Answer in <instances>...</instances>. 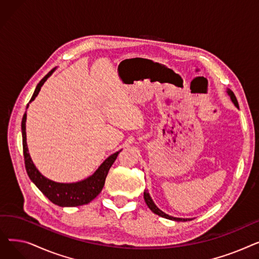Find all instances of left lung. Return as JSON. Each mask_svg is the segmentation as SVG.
<instances>
[{
  "mask_svg": "<svg viewBox=\"0 0 259 259\" xmlns=\"http://www.w3.org/2000/svg\"><path fill=\"white\" fill-rule=\"evenodd\" d=\"M228 93H229V95H230L231 100H232V102L234 103V105L238 108V102H237V100H236L235 94H234L232 91H231V90H229ZM144 199H145V201H146V203H147V206L149 207V209H150L154 214H157V215H159V216H161V217H164V219L171 220V221H175V222H187V221H191V220H189V219H178V217L170 216V215L164 213L162 211H160V210L155 206V203L153 202V200H152V198L150 197V195H149L147 190H145V192H144Z\"/></svg>",
  "mask_w": 259,
  "mask_h": 259,
  "instance_id": "left-lung-1",
  "label": "left lung"
}]
</instances>
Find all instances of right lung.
I'll return each instance as SVG.
<instances>
[{
	"label": "right lung",
	"mask_w": 259,
	"mask_h": 259,
	"mask_svg": "<svg viewBox=\"0 0 259 259\" xmlns=\"http://www.w3.org/2000/svg\"><path fill=\"white\" fill-rule=\"evenodd\" d=\"M54 69L49 71L42 79H40L29 103L35 99V97L40 90V87L43 86L45 80L51 75ZM27 107H28V104H27ZM26 116L27 114L25 112L22 118V138L25 168L29 179L39 189V191L42 192L51 202H53L54 205H58L60 207H76L89 203L92 199H94L101 193L102 189L105 185V180L109 172V169L113 165V162L115 161L120 151L115 152L114 154L109 156L100 166V168L95 171V173L85 181H81L75 184H60L49 181L37 171L28 153V148H27L26 143Z\"/></svg>",
	"instance_id": "right-lung-1"
}]
</instances>
